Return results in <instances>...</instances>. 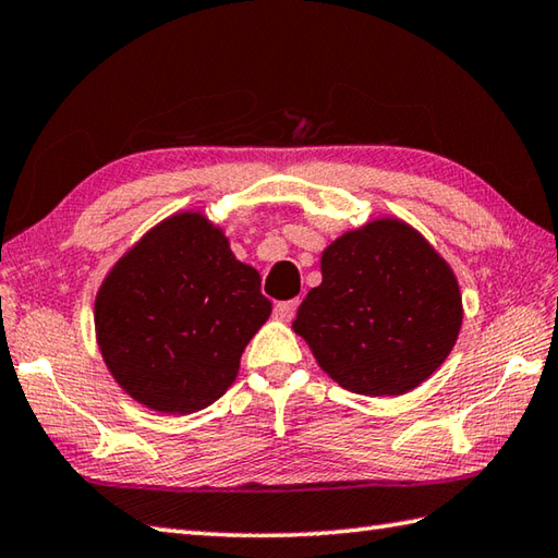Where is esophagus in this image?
I'll return each mask as SVG.
<instances>
[{"label": "esophagus", "instance_id": "obj_1", "mask_svg": "<svg viewBox=\"0 0 558 558\" xmlns=\"http://www.w3.org/2000/svg\"><path fill=\"white\" fill-rule=\"evenodd\" d=\"M298 304H300V300L278 302L276 304V316H278V319H282V322H290L292 316H294V312H298Z\"/></svg>", "mask_w": 558, "mask_h": 558}]
</instances>
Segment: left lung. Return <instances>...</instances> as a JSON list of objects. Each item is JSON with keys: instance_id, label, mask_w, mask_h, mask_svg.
Returning a JSON list of instances; mask_svg holds the SVG:
<instances>
[{"instance_id": "obj_1", "label": "left lung", "mask_w": 558, "mask_h": 558, "mask_svg": "<svg viewBox=\"0 0 558 558\" xmlns=\"http://www.w3.org/2000/svg\"><path fill=\"white\" fill-rule=\"evenodd\" d=\"M460 326L454 272L399 220L336 239L322 256V286L292 322L324 373L367 397L418 387L450 355Z\"/></svg>"}]
</instances>
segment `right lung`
I'll return each mask as SVG.
<instances>
[{
    "label": "right lung",
    "instance_id": "add662e5",
    "mask_svg": "<svg viewBox=\"0 0 558 558\" xmlns=\"http://www.w3.org/2000/svg\"><path fill=\"white\" fill-rule=\"evenodd\" d=\"M270 316L260 276L198 213L142 236L96 294V336L116 381L161 413H193L232 387Z\"/></svg>",
    "mask_w": 558,
    "mask_h": 558
}]
</instances>
